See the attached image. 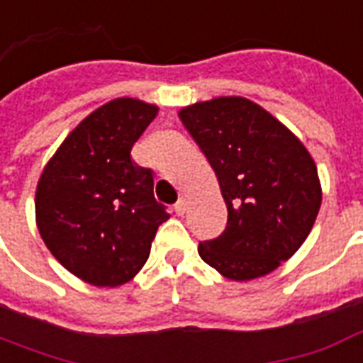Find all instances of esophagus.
<instances>
[{
	"mask_svg": "<svg viewBox=\"0 0 363 363\" xmlns=\"http://www.w3.org/2000/svg\"><path fill=\"white\" fill-rule=\"evenodd\" d=\"M184 211H186V200L181 198L179 202L174 203V213H177V216H184Z\"/></svg>",
	"mask_w": 363,
	"mask_h": 363,
	"instance_id": "1",
	"label": "esophagus"
}]
</instances>
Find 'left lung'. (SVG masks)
<instances>
[{"mask_svg":"<svg viewBox=\"0 0 363 363\" xmlns=\"http://www.w3.org/2000/svg\"><path fill=\"white\" fill-rule=\"evenodd\" d=\"M182 125L216 171L227 227L198 246L230 281L264 277L304 244L321 206L315 161L296 134L240 96L196 101Z\"/></svg>","mask_w":363,"mask_h":363,"instance_id":"8db88e82","label":"left lung"}]
</instances>
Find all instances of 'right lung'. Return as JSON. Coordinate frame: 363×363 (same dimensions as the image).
<instances>
[{
    "label": "right lung",
    "instance_id": "1",
    "mask_svg": "<svg viewBox=\"0 0 363 363\" xmlns=\"http://www.w3.org/2000/svg\"><path fill=\"white\" fill-rule=\"evenodd\" d=\"M160 107L107 101L72 128L36 186V225L53 257L94 286H121L144 267L169 213L154 198L150 169L130 150Z\"/></svg>",
    "mask_w": 363,
    "mask_h": 363
}]
</instances>
